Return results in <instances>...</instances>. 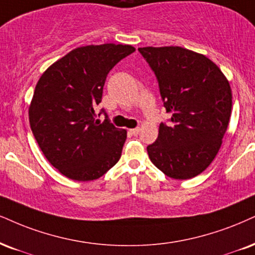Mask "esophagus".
I'll return each mask as SVG.
<instances>
[{"label":"esophagus","instance_id":"1","mask_svg":"<svg viewBox=\"0 0 255 255\" xmlns=\"http://www.w3.org/2000/svg\"><path fill=\"white\" fill-rule=\"evenodd\" d=\"M131 133H132L133 134V136H137V134L138 133H139V128H131Z\"/></svg>","mask_w":255,"mask_h":255}]
</instances>
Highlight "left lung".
Wrapping results in <instances>:
<instances>
[{"label": "left lung", "mask_w": 255, "mask_h": 255, "mask_svg": "<svg viewBox=\"0 0 255 255\" xmlns=\"http://www.w3.org/2000/svg\"><path fill=\"white\" fill-rule=\"evenodd\" d=\"M158 83L170 127L161 123L146 150L155 166L175 180L208 168L219 152L232 112V91L212 60L182 47L138 48Z\"/></svg>", "instance_id": "1"}]
</instances>
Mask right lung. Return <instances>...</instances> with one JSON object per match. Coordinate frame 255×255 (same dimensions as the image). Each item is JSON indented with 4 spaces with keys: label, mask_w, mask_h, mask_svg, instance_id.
I'll use <instances>...</instances> for the list:
<instances>
[{
    "label": "right lung",
    "mask_w": 255,
    "mask_h": 255,
    "mask_svg": "<svg viewBox=\"0 0 255 255\" xmlns=\"http://www.w3.org/2000/svg\"><path fill=\"white\" fill-rule=\"evenodd\" d=\"M134 52L132 46H85L54 62L37 81L29 123L41 151L74 181L102 177L122 156L127 131L94 121L109 72Z\"/></svg>",
    "instance_id": "add662e5"
}]
</instances>
